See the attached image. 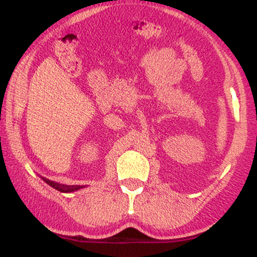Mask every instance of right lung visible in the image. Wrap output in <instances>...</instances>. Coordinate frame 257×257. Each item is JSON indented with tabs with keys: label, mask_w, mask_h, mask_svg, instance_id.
I'll return each instance as SVG.
<instances>
[{
	"label": "right lung",
	"mask_w": 257,
	"mask_h": 257,
	"mask_svg": "<svg viewBox=\"0 0 257 257\" xmlns=\"http://www.w3.org/2000/svg\"><path fill=\"white\" fill-rule=\"evenodd\" d=\"M43 181H46L47 184L49 186H52L53 188H55V190L60 191V192H64V193H70V192H75V191L77 190H81V188H83V186H79V185H63V184H58V182H54V181H51V180L46 179V178H42Z\"/></svg>",
	"instance_id": "obj_1"
}]
</instances>
